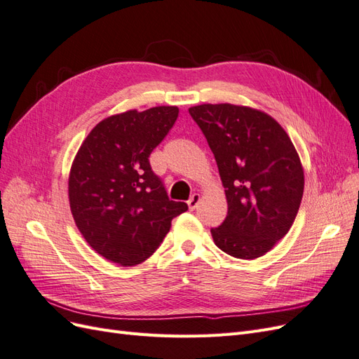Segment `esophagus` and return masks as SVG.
<instances>
[{
    "label": "esophagus",
    "mask_w": 359,
    "mask_h": 359,
    "mask_svg": "<svg viewBox=\"0 0 359 359\" xmlns=\"http://www.w3.org/2000/svg\"><path fill=\"white\" fill-rule=\"evenodd\" d=\"M199 201H201V196L198 193H194V194H191V198L187 201V205H189V208L193 211V210H196V206H198V203H199Z\"/></svg>",
    "instance_id": "esophagus-1"
}]
</instances>
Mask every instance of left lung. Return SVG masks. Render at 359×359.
<instances>
[{"label": "left lung", "instance_id": "1", "mask_svg": "<svg viewBox=\"0 0 359 359\" xmlns=\"http://www.w3.org/2000/svg\"><path fill=\"white\" fill-rule=\"evenodd\" d=\"M215 157L227 215L212 240L238 259L264 256L298 214L304 170L290 137L274 118L252 107L199 104L189 109Z\"/></svg>", "mask_w": 359, "mask_h": 359}]
</instances>
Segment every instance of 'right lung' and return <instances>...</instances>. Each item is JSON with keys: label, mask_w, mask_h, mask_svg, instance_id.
Returning a JSON list of instances; mask_svg holds the SVG:
<instances>
[{"label": "right lung", "mask_w": 359, "mask_h": 359, "mask_svg": "<svg viewBox=\"0 0 359 359\" xmlns=\"http://www.w3.org/2000/svg\"><path fill=\"white\" fill-rule=\"evenodd\" d=\"M177 106L127 111L97 124L76 154L69 199L79 232L97 253L132 266L153 255L170 222L189 210L168 198L149 154L178 118Z\"/></svg>", "instance_id": "1"}]
</instances>
